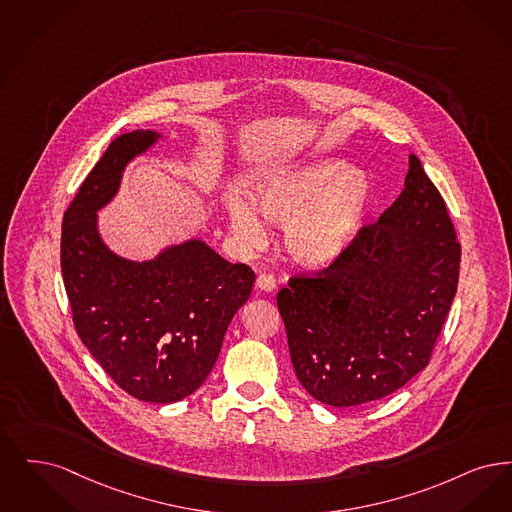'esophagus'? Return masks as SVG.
Masks as SVG:
<instances>
[{"label": "esophagus", "mask_w": 512, "mask_h": 512, "mask_svg": "<svg viewBox=\"0 0 512 512\" xmlns=\"http://www.w3.org/2000/svg\"><path fill=\"white\" fill-rule=\"evenodd\" d=\"M256 287L262 290V292H275V289H277V281H275V277L269 275V273H260L258 279H256Z\"/></svg>", "instance_id": "esophagus-1"}]
</instances>
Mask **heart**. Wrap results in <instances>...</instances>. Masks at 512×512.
<instances>
[{
  "instance_id": "b5f03b06",
  "label": "heart",
  "mask_w": 512,
  "mask_h": 512,
  "mask_svg": "<svg viewBox=\"0 0 512 512\" xmlns=\"http://www.w3.org/2000/svg\"><path fill=\"white\" fill-rule=\"evenodd\" d=\"M373 199L365 172L342 158H313L273 168L250 187V204L241 197L225 202L229 227L245 246L266 241L257 218L283 225V248L304 267H327L354 245Z\"/></svg>"
}]
</instances>
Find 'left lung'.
I'll return each mask as SVG.
<instances>
[{
    "mask_svg": "<svg viewBox=\"0 0 512 512\" xmlns=\"http://www.w3.org/2000/svg\"><path fill=\"white\" fill-rule=\"evenodd\" d=\"M461 245L423 164L354 245L312 277H292L277 306L300 384L321 403L380 400L428 365L459 283Z\"/></svg>",
    "mask_w": 512,
    "mask_h": 512,
    "instance_id": "obj_1",
    "label": "left lung"
}]
</instances>
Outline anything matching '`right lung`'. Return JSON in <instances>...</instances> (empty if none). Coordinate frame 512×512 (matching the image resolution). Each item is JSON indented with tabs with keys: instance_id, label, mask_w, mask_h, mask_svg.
<instances>
[{
	"instance_id": "obj_1",
	"label": "right lung",
	"mask_w": 512,
	"mask_h": 512,
	"mask_svg": "<svg viewBox=\"0 0 512 512\" xmlns=\"http://www.w3.org/2000/svg\"><path fill=\"white\" fill-rule=\"evenodd\" d=\"M158 139L151 130L120 135L93 166L63 218L61 269L76 333L105 373L137 400L174 403L210 375L256 277L199 239L147 262L103 243L97 210L118 193L128 162Z\"/></svg>"
}]
</instances>
